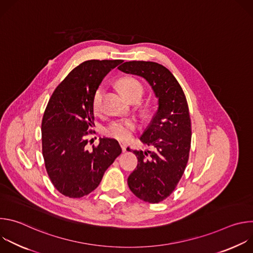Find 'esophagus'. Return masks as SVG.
<instances>
[{"label":"esophagus","mask_w":253,"mask_h":253,"mask_svg":"<svg viewBox=\"0 0 253 253\" xmlns=\"http://www.w3.org/2000/svg\"><path fill=\"white\" fill-rule=\"evenodd\" d=\"M119 143H120V146H121V148H122V151L125 152V151H126V148H127V144H126L125 142H123V141H120Z\"/></svg>","instance_id":"34e87169"}]
</instances>
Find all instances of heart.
<instances>
[{
    "instance_id": "b5f03b06",
    "label": "heart",
    "mask_w": 253,
    "mask_h": 253,
    "mask_svg": "<svg viewBox=\"0 0 253 253\" xmlns=\"http://www.w3.org/2000/svg\"><path fill=\"white\" fill-rule=\"evenodd\" d=\"M117 87L120 93L128 100L134 96H142L143 87L134 78H123L118 81ZM104 90L99 87L93 97V109L95 113H99L101 110V102L103 98ZM137 128V124L132 119H119L111 122L105 129V134L109 137L127 141L129 140Z\"/></svg>"
}]
</instances>
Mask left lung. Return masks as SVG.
Instances as JSON below:
<instances>
[{
	"mask_svg": "<svg viewBox=\"0 0 253 253\" xmlns=\"http://www.w3.org/2000/svg\"><path fill=\"white\" fill-rule=\"evenodd\" d=\"M118 69L145 79L158 100L157 111L140 137L155 151H133L138 164L127 181L138 198L158 203L174 191L188 162L191 121L186 97L171 72L158 63L130 61Z\"/></svg>",
	"mask_w": 253,
	"mask_h": 253,
	"instance_id": "obj_1",
	"label": "left lung"
}]
</instances>
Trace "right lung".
I'll return each mask as SVG.
<instances>
[{
    "label": "right lung",
    "instance_id": "add662e5",
    "mask_svg": "<svg viewBox=\"0 0 253 253\" xmlns=\"http://www.w3.org/2000/svg\"><path fill=\"white\" fill-rule=\"evenodd\" d=\"M122 60H89L72 70L52 94L42 120V150L55 188L70 198L88 195L121 154L117 140L100 138L87 149L94 125L93 97L102 80Z\"/></svg>",
    "mask_w": 253,
    "mask_h": 253
}]
</instances>
